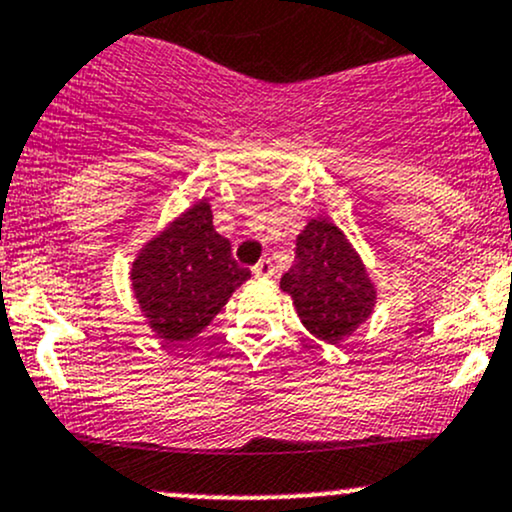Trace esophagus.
Masks as SVG:
<instances>
[{"instance_id":"34e87169","label":"esophagus","mask_w":512,"mask_h":512,"mask_svg":"<svg viewBox=\"0 0 512 512\" xmlns=\"http://www.w3.org/2000/svg\"><path fill=\"white\" fill-rule=\"evenodd\" d=\"M252 272H255V277H272L274 274V265L270 257H265V260L257 262L255 267H252Z\"/></svg>"}]
</instances>
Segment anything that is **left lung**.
I'll return each instance as SVG.
<instances>
[{
    "label": "left lung",
    "mask_w": 512,
    "mask_h": 512,
    "mask_svg": "<svg viewBox=\"0 0 512 512\" xmlns=\"http://www.w3.org/2000/svg\"><path fill=\"white\" fill-rule=\"evenodd\" d=\"M279 287L292 297L306 331L331 346L368 321L375 306V284L363 260L328 218L301 230L294 265Z\"/></svg>",
    "instance_id": "left-lung-1"
}]
</instances>
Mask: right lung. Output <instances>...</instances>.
Returning a JSON list of instances; mask_svg holds the SVG:
<instances>
[{"instance_id": "obj_1", "label": "right lung", "mask_w": 512, "mask_h": 512, "mask_svg": "<svg viewBox=\"0 0 512 512\" xmlns=\"http://www.w3.org/2000/svg\"><path fill=\"white\" fill-rule=\"evenodd\" d=\"M129 277L152 331L184 343L211 324L250 270L233 260L230 240L215 233L211 206L198 201L144 245Z\"/></svg>"}]
</instances>
